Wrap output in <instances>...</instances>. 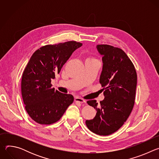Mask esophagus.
Here are the masks:
<instances>
[{
	"label": "esophagus",
	"mask_w": 159,
	"mask_h": 159,
	"mask_svg": "<svg viewBox=\"0 0 159 159\" xmlns=\"http://www.w3.org/2000/svg\"><path fill=\"white\" fill-rule=\"evenodd\" d=\"M75 102H79V103H85V101L83 99L79 98H75Z\"/></svg>",
	"instance_id": "34e87169"
}]
</instances>
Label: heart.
Returning a JSON list of instances; mask_svg holds the SVG:
<instances>
[{
  "mask_svg": "<svg viewBox=\"0 0 159 159\" xmlns=\"http://www.w3.org/2000/svg\"><path fill=\"white\" fill-rule=\"evenodd\" d=\"M91 59H94V58H91Z\"/></svg>",
  "mask_w": 159,
  "mask_h": 159,
  "instance_id": "b5f03b06",
  "label": "heart"
}]
</instances>
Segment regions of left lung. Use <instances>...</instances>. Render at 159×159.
Returning <instances> with one entry per match:
<instances>
[{"mask_svg":"<svg viewBox=\"0 0 159 159\" xmlns=\"http://www.w3.org/2000/svg\"><path fill=\"white\" fill-rule=\"evenodd\" d=\"M102 55L103 67L99 82L103 87L104 99L87 101L97 111L96 116L86 120L87 128L102 136L118 131L126 122L134 104L137 74L134 66L125 52L108 44H98Z\"/></svg>","mask_w":159,"mask_h":159,"instance_id":"obj_1","label":"left lung"}]
</instances>
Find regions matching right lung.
<instances>
[{
  "label": "right lung",
  "instance_id": "add662e5",
  "mask_svg": "<svg viewBox=\"0 0 159 159\" xmlns=\"http://www.w3.org/2000/svg\"><path fill=\"white\" fill-rule=\"evenodd\" d=\"M82 45L75 41L47 44L31 56L22 74L21 94L26 111L35 122L40 125L55 123L73 103L72 95L55 90L51 82L72 53Z\"/></svg>",
  "mask_w": 159,
  "mask_h": 159
}]
</instances>
